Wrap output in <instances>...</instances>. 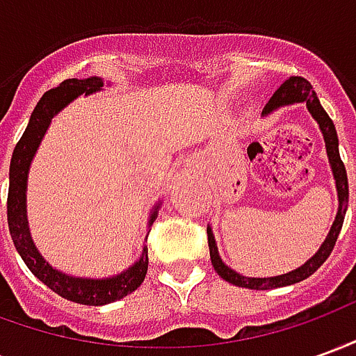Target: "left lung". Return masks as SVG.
Instances as JSON below:
<instances>
[{"mask_svg": "<svg viewBox=\"0 0 356 356\" xmlns=\"http://www.w3.org/2000/svg\"><path fill=\"white\" fill-rule=\"evenodd\" d=\"M293 102H307V108L313 114V118L321 125V131L324 135V140H326V152H328L330 165H332V171H334V179H336L337 186V198H339V209H337L336 221L330 229L328 236L324 240V244L321 246V250L309 259V261L303 265V267L296 268L291 273H286V275L273 276V278H248V276H242L238 273H234L232 268H229L221 261V257L217 254L216 240H213V234L208 229V244H209V257H211V265L217 270V275L221 276L227 282L234 284V286H240V288H248V290H270V288H282V286H290V284L301 282L309 276L313 275L316 268L321 267L322 263L326 261L332 254V250L336 246L337 236H339V231L343 227L345 211H347V204H349V183H347V171H345V165L339 158V148H337V133L336 127H334V122L332 118L326 114V110L322 108L318 97L314 93L313 86L301 78V76H291L290 80H286L276 89L275 95L268 99V102L263 108V114H270L273 110L280 108L284 104H293Z\"/></svg>", "mask_w": 356, "mask_h": 356, "instance_id": "1", "label": "left lung"}]
</instances>
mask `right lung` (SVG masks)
I'll return each instance as SVG.
<instances>
[{
	"mask_svg": "<svg viewBox=\"0 0 356 356\" xmlns=\"http://www.w3.org/2000/svg\"><path fill=\"white\" fill-rule=\"evenodd\" d=\"M102 88L101 78H86V80H65L57 88L49 89L43 95L40 102L35 104L34 112L30 116L26 131L17 143L13 150L11 168H9V194H7V223L11 231V238L15 248L19 250L22 261L34 273L45 286L58 293L60 298L81 303V305H106L116 299L125 298L139 288L148 268V248L143 250L140 259L133 265L129 270L122 275L106 280H91V278H72L63 273H58L49 267L42 255L38 254L34 242L30 238L26 225V177L30 162L34 158L35 150L40 147V140L47 131L51 124V118L57 114L58 110L65 108L68 102L76 99L81 93H93ZM160 208V204L156 209ZM156 211L152 213L150 223L154 221Z\"/></svg>",
	"mask_w": 356,
	"mask_h": 356,
	"instance_id": "right-lung-1",
	"label": "right lung"
}]
</instances>
